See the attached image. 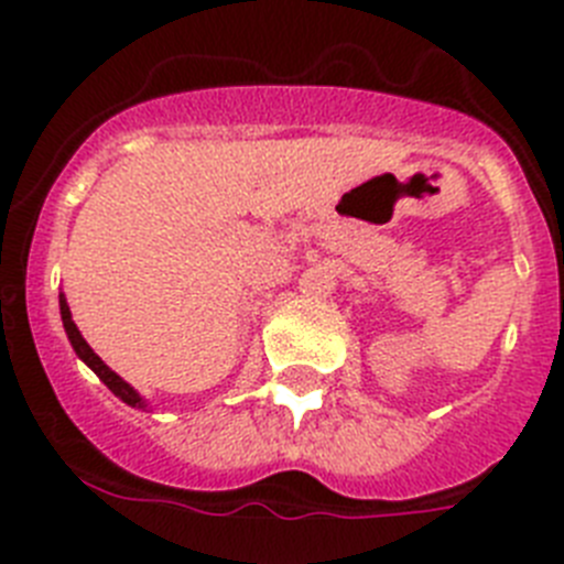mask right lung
<instances>
[{"label": "right lung", "mask_w": 564, "mask_h": 564, "mask_svg": "<svg viewBox=\"0 0 564 564\" xmlns=\"http://www.w3.org/2000/svg\"><path fill=\"white\" fill-rule=\"evenodd\" d=\"M58 307H62L64 333H67V338H69V344H73V350H76V356L82 358V361L87 364L89 370L96 372V376L101 378L104 383H107L109 390H112V395L121 398V401L127 403V406H134V410H143V406H147V401H143V398H141V392L134 390V387H129V383L123 381V378L118 376V372L109 370L107 364H104L101 358H98L96 352H93V347H89V344L84 341L82 330H78L76 322H73V313H69V305H67V299H64V293H58Z\"/></svg>", "instance_id": "right-lung-1"}]
</instances>
